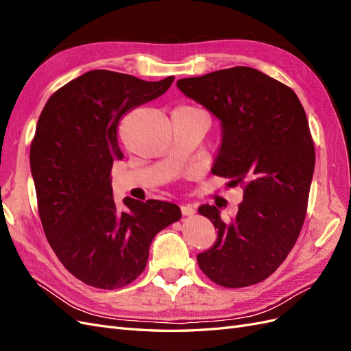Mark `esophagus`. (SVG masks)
I'll list each match as a JSON object with an SVG mask.
<instances>
[{
    "instance_id": "1",
    "label": "esophagus",
    "mask_w": 351,
    "mask_h": 351,
    "mask_svg": "<svg viewBox=\"0 0 351 351\" xmlns=\"http://www.w3.org/2000/svg\"><path fill=\"white\" fill-rule=\"evenodd\" d=\"M182 214L184 217H192L195 214V208L190 206V205H183L182 206Z\"/></svg>"
}]
</instances>
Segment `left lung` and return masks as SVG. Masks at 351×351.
<instances>
[{
	"instance_id": "8db88e82",
	"label": "left lung",
	"mask_w": 351,
	"mask_h": 351,
	"mask_svg": "<svg viewBox=\"0 0 351 351\" xmlns=\"http://www.w3.org/2000/svg\"><path fill=\"white\" fill-rule=\"evenodd\" d=\"M177 88L221 123L210 173L244 189L231 221L219 206H199L218 230L199 267L228 289L258 284L284 262L304 222L315 169L306 112L289 86L252 67L180 79Z\"/></svg>"
}]
</instances>
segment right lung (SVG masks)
Returning <instances> with one entry per match:
<instances>
[{"mask_svg": "<svg viewBox=\"0 0 351 351\" xmlns=\"http://www.w3.org/2000/svg\"><path fill=\"white\" fill-rule=\"evenodd\" d=\"M174 82L92 70L45 104L30 145L39 217L66 269L84 284L120 289L143 272L154 237L182 217L176 204L124 197L115 204L114 161L123 159L117 127Z\"/></svg>", "mask_w": 351, "mask_h": 351, "instance_id": "right-lung-1", "label": "right lung"}]
</instances>
